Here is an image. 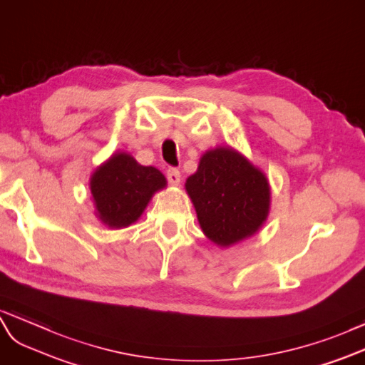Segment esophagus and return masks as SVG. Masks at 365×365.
<instances>
[{
  "label": "esophagus",
  "mask_w": 365,
  "mask_h": 365,
  "mask_svg": "<svg viewBox=\"0 0 365 365\" xmlns=\"http://www.w3.org/2000/svg\"><path fill=\"white\" fill-rule=\"evenodd\" d=\"M166 177H168V182H170L173 186H177L180 183V171L175 170V168H170V170L166 171Z\"/></svg>",
  "instance_id": "34e87169"
}]
</instances>
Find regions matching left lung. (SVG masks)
I'll list each match as a JSON object with an SVG mask.
<instances>
[{"label":"left lung","mask_w":365,"mask_h":365,"mask_svg":"<svg viewBox=\"0 0 365 365\" xmlns=\"http://www.w3.org/2000/svg\"><path fill=\"white\" fill-rule=\"evenodd\" d=\"M185 190L203 235L220 248L255 236L268 217L272 192L265 173L231 146L208 149Z\"/></svg>","instance_id":"left-lung-1"}]
</instances>
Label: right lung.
Returning a JSON list of instances; mask_svg holds the SVG:
<instances>
[{
	"mask_svg": "<svg viewBox=\"0 0 365 365\" xmlns=\"http://www.w3.org/2000/svg\"><path fill=\"white\" fill-rule=\"evenodd\" d=\"M166 186L165 175L154 166L117 151L92 173L89 188L96 216L112 230L133 225L142 216L153 195Z\"/></svg>",
	"mask_w": 365,
	"mask_h": 365,
	"instance_id": "1",
	"label": "right lung"
}]
</instances>
